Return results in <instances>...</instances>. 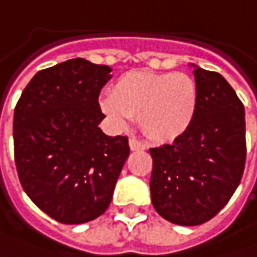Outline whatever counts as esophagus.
Wrapping results in <instances>:
<instances>
[{"instance_id": "1", "label": "esophagus", "mask_w": 257, "mask_h": 257, "mask_svg": "<svg viewBox=\"0 0 257 257\" xmlns=\"http://www.w3.org/2000/svg\"><path fill=\"white\" fill-rule=\"evenodd\" d=\"M128 145H130V149H132V151H145V149H146V146L135 138H132L128 140Z\"/></svg>"}]
</instances>
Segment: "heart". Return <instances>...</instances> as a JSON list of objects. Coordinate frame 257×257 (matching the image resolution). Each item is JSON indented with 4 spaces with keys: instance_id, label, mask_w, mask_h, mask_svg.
I'll return each mask as SVG.
<instances>
[{
    "instance_id": "b5f03b06",
    "label": "heart",
    "mask_w": 257,
    "mask_h": 257,
    "mask_svg": "<svg viewBox=\"0 0 257 257\" xmlns=\"http://www.w3.org/2000/svg\"><path fill=\"white\" fill-rule=\"evenodd\" d=\"M197 103V86L184 73L133 70L99 95V108L112 127L125 128L138 115L142 133L155 143L181 138L196 118Z\"/></svg>"
}]
</instances>
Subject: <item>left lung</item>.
Instances as JSON below:
<instances>
[{
  "label": "left lung",
  "instance_id": "8db88e82",
  "mask_svg": "<svg viewBox=\"0 0 257 257\" xmlns=\"http://www.w3.org/2000/svg\"><path fill=\"white\" fill-rule=\"evenodd\" d=\"M193 68L199 103L192 127L174 143L149 149L152 205L186 227L209 221L228 203L246 164L243 103L219 73Z\"/></svg>",
  "mask_w": 257,
  "mask_h": 257
}]
</instances>
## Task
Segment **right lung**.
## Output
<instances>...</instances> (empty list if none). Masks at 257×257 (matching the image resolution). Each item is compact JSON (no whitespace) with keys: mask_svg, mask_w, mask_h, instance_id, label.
I'll use <instances>...</instances> for the list:
<instances>
[{"mask_svg":"<svg viewBox=\"0 0 257 257\" xmlns=\"http://www.w3.org/2000/svg\"><path fill=\"white\" fill-rule=\"evenodd\" d=\"M108 65L74 58L38 71L14 108V159L32 202L61 224H84L108 209L130 155L125 136H106L99 93Z\"/></svg>","mask_w":257,"mask_h":257,"instance_id":"right-lung-1","label":"right lung"}]
</instances>
